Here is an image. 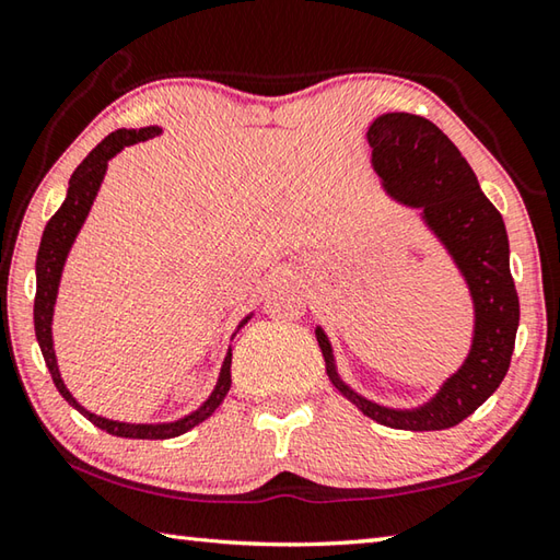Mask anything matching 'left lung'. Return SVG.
Here are the masks:
<instances>
[{"mask_svg": "<svg viewBox=\"0 0 560 560\" xmlns=\"http://www.w3.org/2000/svg\"><path fill=\"white\" fill-rule=\"evenodd\" d=\"M372 164L386 192L404 206L421 208V218L451 252L470 287L475 338L463 368L429 404L411 411L386 409L352 392L335 372L330 342L320 328L325 372L342 396L372 421L401 431H443L465 421L502 384L510 370L520 296L510 271V240L504 220L475 178V171L443 131L419 115L389 112L368 131Z\"/></svg>", "mask_w": 560, "mask_h": 560, "instance_id": "8db88e82", "label": "left lung"}]
</instances>
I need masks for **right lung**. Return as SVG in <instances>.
Returning <instances> with one entry per match:
<instances>
[{"mask_svg": "<svg viewBox=\"0 0 560 560\" xmlns=\"http://www.w3.org/2000/svg\"><path fill=\"white\" fill-rule=\"evenodd\" d=\"M159 127H141V129H117L112 131L109 137H105L100 144L90 151L85 156L83 164H80L73 176H70L68 183V196L63 200V206L58 208L54 218L48 220V225L44 230V237H40V247H38V257H36V299H34V328H36V340L38 348L44 352L46 368L54 377L56 389L60 396L75 409L85 416L88 421H93L97 429L107 431L109 435H119V439H141V441H164V439H176V435L190 431L192 425H198L200 421H206L208 416L218 409L225 399V394L230 392L232 384V352H228L225 362H222L220 370V380L215 384V389L208 396V401L200 406L198 411L188 413L186 419L174 421V423H121V421H109L103 419V416L90 413L83 409L73 394L66 389L63 380H60L58 364H56V352H54V338H50V320H54V306H56V296H58V283H60V273H63V264L70 247L78 237L80 228L88 218L90 208H93V200L100 190V183L105 178L107 171V161L119 154L121 149L129 144H137V141H147L151 137L159 135ZM247 323V318L242 320Z\"/></svg>", "mask_w": 560, "mask_h": 560, "instance_id": "1", "label": "right lung"}]
</instances>
